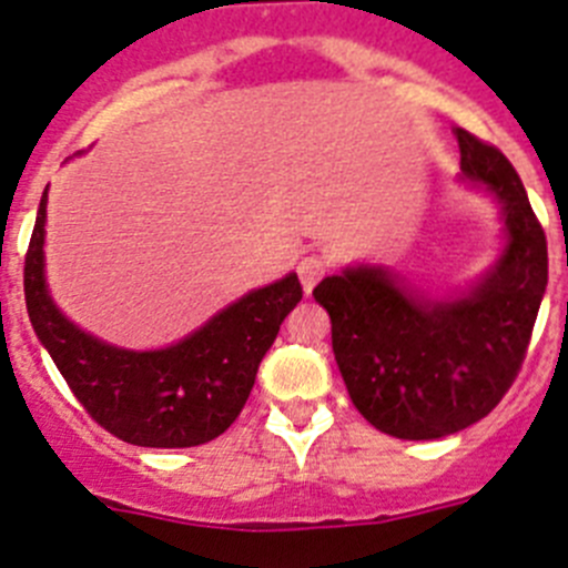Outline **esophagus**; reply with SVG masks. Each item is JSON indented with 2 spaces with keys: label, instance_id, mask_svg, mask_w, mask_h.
Returning a JSON list of instances; mask_svg holds the SVG:
<instances>
[{
  "label": "esophagus",
  "instance_id": "obj_1",
  "mask_svg": "<svg viewBox=\"0 0 568 568\" xmlns=\"http://www.w3.org/2000/svg\"><path fill=\"white\" fill-rule=\"evenodd\" d=\"M327 267H329V261L318 253H310L298 261V278H301V284H304V293L307 295L313 293V287L318 284L321 278H324Z\"/></svg>",
  "mask_w": 568,
  "mask_h": 568
}]
</instances>
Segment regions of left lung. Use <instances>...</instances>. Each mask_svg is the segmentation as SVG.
Returning a JSON list of instances; mask_svg holds the SVG:
<instances>
[{
    "label": "left lung",
    "instance_id": "left-lung-1",
    "mask_svg": "<svg viewBox=\"0 0 568 568\" xmlns=\"http://www.w3.org/2000/svg\"><path fill=\"white\" fill-rule=\"evenodd\" d=\"M460 170L504 204L506 250L469 295L424 301L381 267L313 290L333 321V353L355 409L404 440L444 438L500 404L520 373L549 278L546 233L520 175L495 144L455 128Z\"/></svg>",
    "mask_w": 568,
    "mask_h": 568
}]
</instances>
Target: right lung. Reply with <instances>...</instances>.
<instances>
[{
	"mask_svg": "<svg viewBox=\"0 0 568 568\" xmlns=\"http://www.w3.org/2000/svg\"><path fill=\"white\" fill-rule=\"evenodd\" d=\"M44 207L48 190L24 253V304L39 341L84 413L135 446L184 449L219 438L247 404L261 358L304 295L298 275L253 290L168 349H119L73 327L50 301Z\"/></svg>",
	"mask_w": 568,
	"mask_h": 568,
	"instance_id": "obj_1",
	"label": "right lung"
}]
</instances>
